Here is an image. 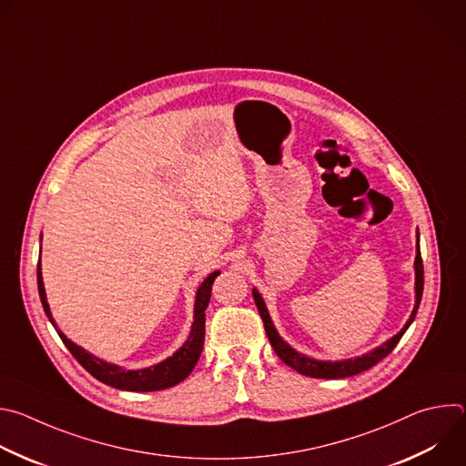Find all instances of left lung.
Instances as JSON below:
<instances>
[{"instance_id": "obj_1", "label": "left lung", "mask_w": 466, "mask_h": 466, "mask_svg": "<svg viewBox=\"0 0 466 466\" xmlns=\"http://www.w3.org/2000/svg\"><path fill=\"white\" fill-rule=\"evenodd\" d=\"M422 289H424V265H422V258H420V241H419V230H417V256H415V308L411 311V317L408 319L406 326L398 331L396 336H392L390 339H387L383 345H380L378 349L354 358V360H343V361H319V360H311L304 354H299L295 349H291L280 336L279 331L271 320V315L265 308V302L261 299V295L252 289V297L256 302V308L259 311V317L263 320L265 331H268V338L271 341V347L275 349L277 356L289 365L291 369H295L297 372L304 374V376H311V378H322V380H338V378H347V376H354L360 374L370 367H374L378 361H381L387 354H390V350L398 345V341L402 339V336L406 334V329L410 328V324L415 320L417 309L420 306V299H422Z\"/></svg>"}]
</instances>
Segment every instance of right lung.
Segmentation results:
<instances>
[{"mask_svg": "<svg viewBox=\"0 0 466 466\" xmlns=\"http://www.w3.org/2000/svg\"><path fill=\"white\" fill-rule=\"evenodd\" d=\"M219 271H214L212 275L207 277V280L198 286L197 295H195V313H193V324H191V331L189 338L186 339V343L167 360L160 361L158 365L147 367V369H140V370H125L117 365L106 363L96 356H92L90 352H86L85 349L77 347L74 341H70L66 338L62 331L56 328L51 311H49V304L46 300V289H44V282H42V269H40V261L36 268V280H38V295L44 306V311L47 315V319L51 320V324L55 326L58 338L62 339V343L68 347V350L74 354V358L99 381L121 389V390H137V392H149V390H162L167 387H173L177 383H180L182 380H186L189 376V372L193 370V367L198 361V356L203 352V345H205V311L208 308L210 302V295H212V284L218 279Z\"/></svg>", "mask_w": 466, "mask_h": 466, "instance_id": "right-lung-1", "label": "right lung"}]
</instances>
